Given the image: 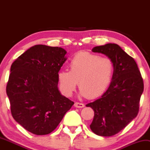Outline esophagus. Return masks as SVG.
Returning a JSON list of instances; mask_svg holds the SVG:
<instances>
[{"label":"esophagus","instance_id":"34e87169","mask_svg":"<svg viewBox=\"0 0 150 150\" xmlns=\"http://www.w3.org/2000/svg\"><path fill=\"white\" fill-rule=\"evenodd\" d=\"M75 107L76 108H83L85 106V104H82V103H79V102H75L74 104Z\"/></svg>","mask_w":150,"mask_h":150}]
</instances>
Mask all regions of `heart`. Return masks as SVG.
<instances>
[{"mask_svg": "<svg viewBox=\"0 0 150 150\" xmlns=\"http://www.w3.org/2000/svg\"><path fill=\"white\" fill-rule=\"evenodd\" d=\"M70 71L58 72L57 80L61 92L70 97L75 90L77 82L80 94L89 99L100 97L112 80L114 66L108 58L89 52H80L73 56L69 63Z\"/></svg>", "mask_w": 150, "mask_h": 150, "instance_id": "1", "label": "heart"}]
</instances>
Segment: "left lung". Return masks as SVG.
Instances as JSON below:
<instances>
[{
    "label": "left lung",
    "instance_id": "8db88e82",
    "mask_svg": "<svg viewBox=\"0 0 150 150\" xmlns=\"http://www.w3.org/2000/svg\"><path fill=\"white\" fill-rule=\"evenodd\" d=\"M92 52L100 53L111 60L114 66L107 90L86 105L94 111L91 130L99 136L116 135L137 116L144 84L137 63L116 44L95 46Z\"/></svg>",
    "mask_w": 150,
    "mask_h": 150
}]
</instances>
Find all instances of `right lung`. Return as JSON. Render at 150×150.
Instances as JSON below:
<instances>
[{
	"label": "right lung",
	"mask_w": 150,
	"mask_h": 150,
	"mask_svg": "<svg viewBox=\"0 0 150 150\" xmlns=\"http://www.w3.org/2000/svg\"><path fill=\"white\" fill-rule=\"evenodd\" d=\"M66 53L61 47L35 45L11 65L6 93L12 116L35 135L53 131L74 104L58 87L57 75Z\"/></svg>",
	"instance_id": "obj_1"
}]
</instances>
